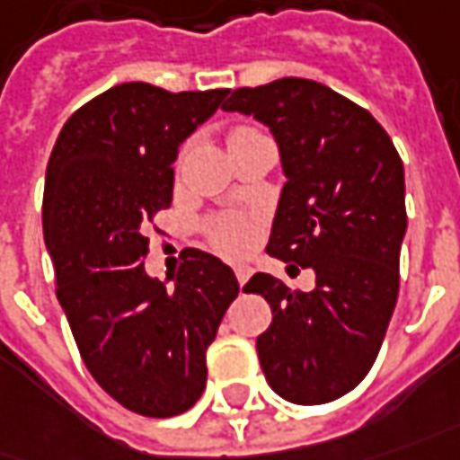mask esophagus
<instances>
[{
  "label": "esophagus",
  "mask_w": 460,
  "mask_h": 460,
  "mask_svg": "<svg viewBox=\"0 0 460 460\" xmlns=\"http://www.w3.org/2000/svg\"><path fill=\"white\" fill-rule=\"evenodd\" d=\"M234 274H236V282L242 284H246V279H249V267H243V264H236V267H234Z\"/></svg>",
  "instance_id": "esophagus-1"
}]
</instances>
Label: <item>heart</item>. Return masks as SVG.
<instances>
[{
	"label": "heart",
	"instance_id": "obj_1",
	"mask_svg": "<svg viewBox=\"0 0 460 460\" xmlns=\"http://www.w3.org/2000/svg\"><path fill=\"white\" fill-rule=\"evenodd\" d=\"M249 133H256V130H252V128H234L229 133V140L242 138V136H249ZM204 229L208 242L214 243V249H218L221 254H242L254 239L252 221L242 217V214H234V211L211 217L204 224Z\"/></svg>",
	"mask_w": 460,
	"mask_h": 460
}]
</instances>
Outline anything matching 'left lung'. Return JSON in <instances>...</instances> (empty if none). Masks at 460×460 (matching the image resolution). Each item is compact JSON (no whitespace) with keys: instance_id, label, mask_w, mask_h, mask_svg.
Returning <instances> with one entry per match:
<instances>
[{"instance_id":"obj_1","label":"left lung","mask_w":460,"mask_h":460,"mask_svg":"<svg viewBox=\"0 0 460 460\" xmlns=\"http://www.w3.org/2000/svg\"><path fill=\"white\" fill-rule=\"evenodd\" d=\"M229 93L221 108L270 125L282 153L287 183L267 252L317 274L312 292L271 274L243 287L271 307L256 340L261 370L284 401H337L370 373L398 302L408 226L401 155L370 112L314 80Z\"/></svg>"}]
</instances>
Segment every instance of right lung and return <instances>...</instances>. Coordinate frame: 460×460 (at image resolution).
<instances>
[{"label": "right lung", "instance_id": "add662e5", "mask_svg": "<svg viewBox=\"0 0 460 460\" xmlns=\"http://www.w3.org/2000/svg\"><path fill=\"white\" fill-rule=\"evenodd\" d=\"M229 90L123 83L70 115L47 164L42 226L80 358L112 401L148 418L186 413L206 349L239 295L217 256L186 249L173 289L146 274V229L173 199L178 146Z\"/></svg>", "mask_w": 460, "mask_h": 460}]
</instances>
